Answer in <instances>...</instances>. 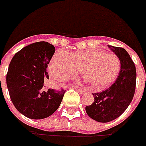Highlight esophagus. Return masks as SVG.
Masks as SVG:
<instances>
[{
  "mask_svg": "<svg viewBox=\"0 0 146 146\" xmlns=\"http://www.w3.org/2000/svg\"><path fill=\"white\" fill-rule=\"evenodd\" d=\"M74 89H76L77 91L78 92V93H80V94H84V93H85L84 90H80V89H78V87H74Z\"/></svg>",
  "mask_w": 146,
  "mask_h": 146,
  "instance_id": "34e87169",
  "label": "esophagus"
}]
</instances>
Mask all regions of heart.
<instances>
[{"label": "heart", "mask_w": 146, "mask_h": 146, "mask_svg": "<svg viewBox=\"0 0 146 146\" xmlns=\"http://www.w3.org/2000/svg\"><path fill=\"white\" fill-rule=\"evenodd\" d=\"M80 70L86 81L95 90H102L116 80L121 70V62L116 55L93 49L70 55L58 50L49 64L51 76L59 81L74 78Z\"/></svg>", "instance_id": "1"}]
</instances>
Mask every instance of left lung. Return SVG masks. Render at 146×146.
Here are the masks:
<instances>
[{
  "instance_id": "8db88e82",
  "label": "left lung",
  "mask_w": 146,
  "mask_h": 146,
  "mask_svg": "<svg viewBox=\"0 0 146 146\" xmlns=\"http://www.w3.org/2000/svg\"><path fill=\"white\" fill-rule=\"evenodd\" d=\"M108 46L119 58L120 73L109 88L93 93L94 102L85 108L88 116L100 123L111 121L122 115L132 101L136 89V67L129 53L121 47Z\"/></svg>"
}]
</instances>
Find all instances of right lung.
I'll list each match as a JSON object with an SVG mask.
<instances>
[{
    "instance_id": "add662e5",
    "label": "right lung",
    "mask_w": 146,
    "mask_h": 146,
    "mask_svg": "<svg viewBox=\"0 0 146 146\" xmlns=\"http://www.w3.org/2000/svg\"><path fill=\"white\" fill-rule=\"evenodd\" d=\"M48 42L29 44L16 53L10 62L7 86L15 108L31 119H44L58 109L65 90H44V83L49 79L47 65L55 53Z\"/></svg>"
}]
</instances>
